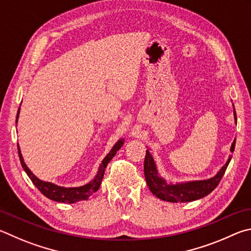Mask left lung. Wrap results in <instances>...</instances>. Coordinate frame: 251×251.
Instances as JSON below:
<instances>
[{"instance_id": "1", "label": "left lung", "mask_w": 251, "mask_h": 251, "mask_svg": "<svg viewBox=\"0 0 251 251\" xmlns=\"http://www.w3.org/2000/svg\"><path fill=\"white\" fill-rule=\"evenodd\" d=\"M234 118L235 122L237 123L235 108ZM235 144L236 140H234V142H232L230 147L231 153L235 150ZM230 160L231 155H229L225 165L213 177L207 179H199V181L174 183L161 176L159 171H157L154 157H153L150 151L147 150L146 160H144V176H146L147 184L149 188H150V191L152 192V194L155 195L157 199L170 201V203H187V201L203 199V197L210 194L217 187L218 183L221 182Z\"/></svg>"}]
</instances>
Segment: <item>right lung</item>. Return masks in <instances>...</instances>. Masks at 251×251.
<instances>
[{
  "instance_id": "add662e5",
  "label": "right lung",
  "mask_w": 251,
  "mask_h": 251,
  "mask_svg": "<svg viewBox=\"0 0 251 251\" xmlns=\"http://www.w3.org/2000/svg\"><path fill=\"white\" fill-rule=\"evenodd\" d=\"M20 110H21V107L19 108V111H17L16 123H17V119H19V117H20ZM123 143H125V139L123 138L118 140V142L114 144L111 150H110V152L104 156V159L101 161L99 169H98V172H97L96 176L92 178L90 182H88L87 184H85V185L75 186V187L59 186L51 182H45V181H42V179H39L36 175H34L32 171L27 168V165H26V163L24 162L19 143H17V150H19V156L21 160V164H22V166H23V169L26 172V174L28 175L30 181H32L34 185L36 186L39 191H41V193L44 196H46L47 199H50L51 201H58V203L73 204V203H77V201H87L92 194H94L95 192L98 191L101 181H102V178H103L105 168H107L109 162L112 160V157L117 154V152L120 150L121 147L123 146Z\"/></svg>"
}]
</instances>
